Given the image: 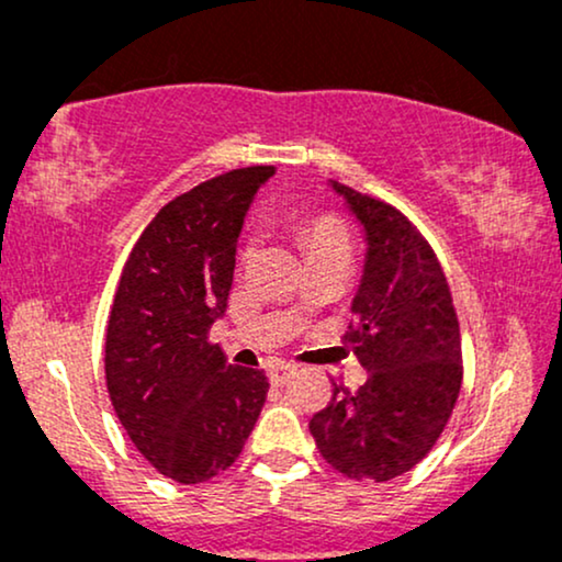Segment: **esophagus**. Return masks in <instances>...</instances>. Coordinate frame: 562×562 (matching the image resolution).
<instances>
[{"label": "esophagus", "instance_id": "obj_1", "mask_svg": "<svg viewBox=\"0 0 562 562\" xmlns=\"http://www.w3.org/2000/svg\"><path fill=\"white\" fill-rule=\"evenodd\" d=\"M296 373V366H292V362H283V360H279V362H273V366L268 368V379H270V384H286L289 379H292V375Z\"/></svg>", "mask_w": 562, "mask_h": 562}]
</instances>
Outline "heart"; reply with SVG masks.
Masks as SVG:
<instances>
[{"instance_id":"b5f03b06","label":"heart","mask_w":562,"mask_h":562,"mask_svg":"<svg viewBox=\"0 0 562 562\" xmlns=\"http://www.w3.org/2000/svg\"><path fill=\"white\" fill-rule=\"evenodd\" d=\"M296 234H300V244L305 247L307 257L339 252V249L349 252L347 228L336 215L305 217V221L300 223V228H296Z\"/></svg>"}]
</instances>
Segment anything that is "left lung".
<instances>
[{"label":"left lung","mask_w":562,"mask_h":562,"mask_svg":"<svg viewBox=\"0 0 562 562\" xmlns=\"http://www.w3.org/2000/svg\"><path fill=\"white\" fill-rule=\"evenodd\" d=\"M366 234V266L345 341L368 371L358 392L310 420L328 465L355 481H392L431 452L460 384V326L431 244L392 204L331 181Z\"/></svg>","instance_id":"8db88e82"}]
</instances>
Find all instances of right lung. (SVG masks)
<instances>
[{
  "label": "right lung",
  "mask_w": 562,
  "mask_h": 562,
  "mask_svg": "<svg viewBox=\"0 0 562 562\" xmlns=\"http://www.w3.org/2000/svg\"><path fill=\"white\" fill-rule=\"evenodd\" d=\"M273 165L228 170L151 217L125 260L104 341L117 420L162 476L200 484L244 450L268 379L210 341L226 313L236 241Z\"/></svg>",
  "instance_id": "right-lung-1"
}]
</instances>
